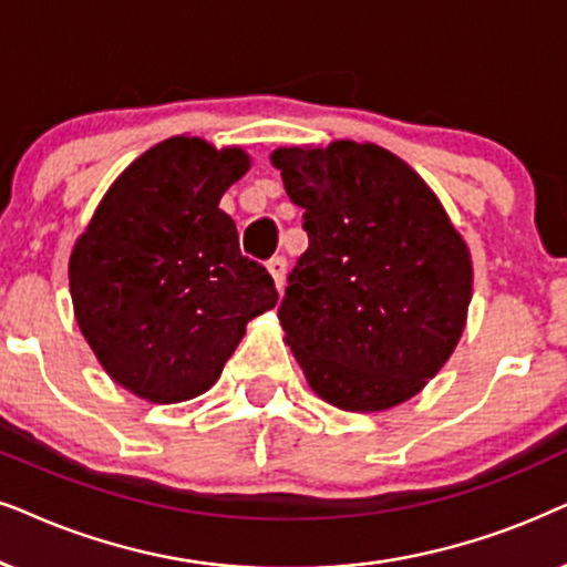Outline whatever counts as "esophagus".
Listing matches in <instances>:
<instances>
[{
  "label": "esophagus",
  "instance_id": "34e87169",
  "mask_svg": "<svg viewBox=\"0 0 567 567\" xmlns=\"http://www.w3.org/2000/svg\"><path fill=\"white\" fill-rule=\"evenodd\" d=\"M266 268H268L270 278H274L276 289H281L284 278H286V257H270V260L266 262Z\"/></svg>",
  "mask_w": 567,
  "mask_h": 567
}]
</instances>
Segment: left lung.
<instances>
[{
  "label": "left lung",
  "instance_id": "obj_1",
  "mask_svg": "<svg viewBox=\"0 0 567 567\" xmlns=\"http://www.w3.org/2000/svg\"><path fill=\"white\" fill-rule=\"evenodd\" d=\"M270 164L310 237L278 310L310 388L362 414L414 399L458 347L472 301V252L443 203L374 143L291 145Z\"/></svg>",
  "mask_w": 567,
  "mask_h": 567
}]
</instances>
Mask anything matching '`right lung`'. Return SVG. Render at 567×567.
Instances as JSON below:
<instances>
[{
    "label": "right lung",
    "instance_id": "add662e5",
    "mask_svg": "<svg viewBox=\"0 0 567 567\" xmlns=\"http://www.w3.org/2000/svg\"><path fill=\"white\" fill-rule=\"evenodd\" d=\"M249 168L237 145L174 135L106 189L70 255V293L87 347L116 385L151 403L208 391L247 322L278 291L239 252L220 197Z\"/></svg>",
    "mask_w": 567,
    "mask_h": 567
}]
</instances>
